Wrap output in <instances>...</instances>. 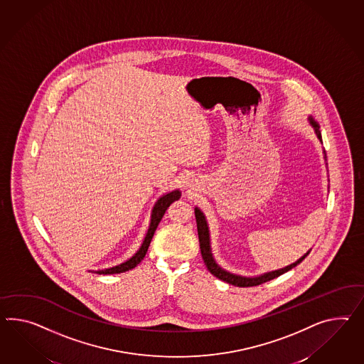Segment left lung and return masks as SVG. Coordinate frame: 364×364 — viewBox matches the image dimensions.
Listing matches in <instances>:
<instances>
[{"mask_svg":"<svg viewBox=\"0 0 364 364\" xmlns=\"http://www.w3.org/2000/svg\"><path fill=\"white\" fill-rule=\"evenodd\" d=\"M309 122H310L311 127L314 128V132H316V134H317L318 140L322 142V136H321V131H319V125H318L317 122H316L311 116H309ZM323 154H325V159H326L325 150H323ZM196 227H198V236H199V245H200V253H202V257H203V261H205L207 269L210 270V273L214 274L215 277H218L219 280L224 281V282H227V284H231L233 287H239V288L256 287V285H260V284H264V282H267V281L273 280V279L279 277L281 274H284L285 272H288V270L291 269V268L297 267L299 262L304 260V259L308 256L309 252H310L309 251L308 253H305L301 259H299L296 262H293V264H290L288 267H285V268L272 270V272L264 273V274L256 276V277H244V276H239V274H233L231 272H227V270H224L223 268H220V267L218 265V262L215 261L213 252H211L210 230H208V225H207V222H205V215H203V213H202L198 207H196Z\"/></svg>","mask_w":364,"mask_h":364,"instance_id":"8db88e82","label":"left lung"}]
</instances>
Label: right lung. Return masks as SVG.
I'll return each mask as SVG.
<instances>
[{
	"label": "right lung",
	"mask_w": 364,
	"mask_h": 364,
	"mask_svg": "<svg viewBox=\"0 0 364 364\" xmlns=\"http://www.w3.org/2000/svg\"><path fill=\"white\" fill-rule=\"evenodd\" d=\"M179 198H181V191L179 190L170 191L168 194L161 196L159 200L156 202L153 210H151L149 228H148V232H146L144 242L141 244L140 250L136 252L129 260L124 261L122 264L112 267V268H108V269L96 270V273H99V274H114V273H122V272H127V270H131L134 267H137V264H140L141 260L145 257L148 248H149L150 242L153 239V235L156 232L159 222H161L162 216L166 213L168 205H171L173 202L178 200Z\"/></svg>",
	"instance_id": "obj_1"
}]
</instances>
